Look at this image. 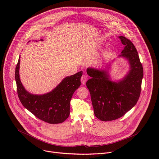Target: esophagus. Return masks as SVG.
<instances>
[{
    "instance_id": "obj_1",
    "label": "esophagus",
    "mask_w": 159,
    "mask_h": 159,
    "mask_svg": "<svg viewBox=\"0 0 159 159\" xmlns=\"http://www.w3.org/2000/svg\"><path fill=\"white\" fill-rule=\"evenodd\" d=\"M88 80V76L87 75H83L81 78V82L82 84H85L86 82Z\"/></svg>"
}]
</instances>
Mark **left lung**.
Returning a JSON list of instances; mask_svg holds the SVG:
<instances>
[{"label": "left lung", "mask_w": 159, "mask_h": 159, "mask_svg": "<svg viewBox=\"0 0 159 159\" xmlns=\"http://www.w3.org/2000/svg\"><path fill=\"white\" fill-rule=\"evenodd\" d=\"M125 45L121 57L127 58L130 70L121 81L109 80L107 72L88 68L87 74L92 78L86 82L95 116L101 121L118 119L137 104L141 93L143 69L139 53L133 43L125 36H119Z\"/></svg>", "instance_id": "1"}]
</instances>
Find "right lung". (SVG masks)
Instances as JSON below:
<instances>
[{"label":"right lung","instance_id":"right-lung-1","mask_svg":"<svg viewBox=\"0 0 159 159\" xmlns=\"http://www.w3.org/2000/svg\"><path fill=\"white\" fill-rule=\"evenodd\" d=\"M20 57L16 67L15 79L19 99L23 106L39 120L50 124L63 123L70 115L73 94L81 84L82 71L65 78L52 92L43 95L28 93L19 79Z\"/></svg>","mask_w":159,"mask_h":159}]
</instances>
